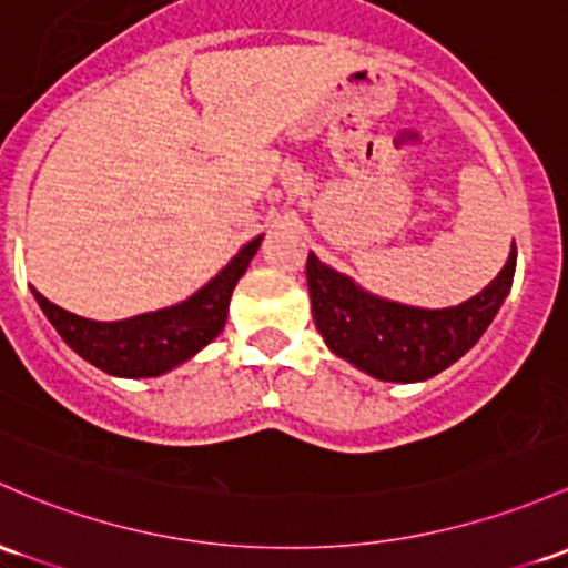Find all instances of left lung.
<instances>
[{"mask_svg":"<svg viewBox=\"0 0 568 568\" xmlns=\"http://www.w3.org/2000/svg\"><path fill=\"white\" fill-rule=\"evenodd\" d=\"M513 242L504 270L458 307L426 310L369 294L353 277L307 258L315 326L328 351L385 383H420L456 364L490 326L515 277Z\"/></svg>","mask_w":568,"mask_h":568,"instance_id":"left-lung-1","label":"left lung"}]
</instances>
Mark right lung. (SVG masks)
Returning <instances> with one entry per match:
<instances>
[{
    "instance_id": "obj_1",
    "label": "right lung",
    "mask_w": 568,
    "mask_h": 568,
    "mask_svg": "<svg viewBox=\"0 0 568 568\" xmlns=\"http://www.w3.org/2000/svg\"><path fill=\"white\" fill-rule=\"evenodd\" d=\"M261 240L264 234L242 245L240 253L185 302L155 310V313L126 317V321H89L48 302L34 288L31 294L61 339L97 369L129 379L159 377L191 361L223 332L234 285L251 266Z\"/></svg>"
}]
</instances>
